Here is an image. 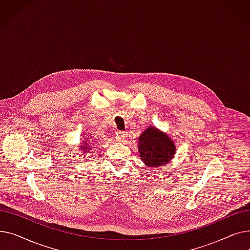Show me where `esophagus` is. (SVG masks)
Instances as JSON below:
<instances>
[{
	"mask_svg": "<svg viewBox=\"0 0 250 250\" xmlns=\"http://www.w3.org/2000/svg\"><path fill=\"white\" fill-rule=\"evenodd\" d=\"M125 140V134L124 132H118L116 134V141L117 142H124Z\"/></svg>",
	"mask_w": 250,
	"mask_h": 250,
	"instance_id": "obj_1",
	"label": "esophagus"
}]
</instances>
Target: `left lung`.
Segmentation results:
<instances>
[{"label": "left lung", "instance_id": "left-lung-1", "mask_svg": "<svg viewBox=\"0 0 250 250\" xmlns=\"http://www.w3.org/2000/svg\"><path fill=\"white\" fill-rule=\"evenodd\" d=\"M140 157L149 167H158L167 164L173 158L175 145L167 135L150 126L139 140Z\"/></svg>", "mask_w": 250, "mask_h": 250}]
</instances>
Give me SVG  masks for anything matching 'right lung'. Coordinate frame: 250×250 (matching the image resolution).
<instances>
[{
  "label": "right lung",
  "instance_id": "right-lung-1",
  "mask_svg": "<svg viewBox=\"0 0 250 250\" xmlns=\"http://www.w3.org/2000/svg\"><path fill=\"white\" fill-rule=\"evenodd\" d=\"M84 145H86V146H83ZM89 148H90V147H89V146H88V145H87V143H86V144H85V142H84V144H83V147H82V150H85V149H86V152H87V151H88V150H89Z\"/></svg>",
  "mask_w": 250,
  "mask_h": 250
}]
</instances>
